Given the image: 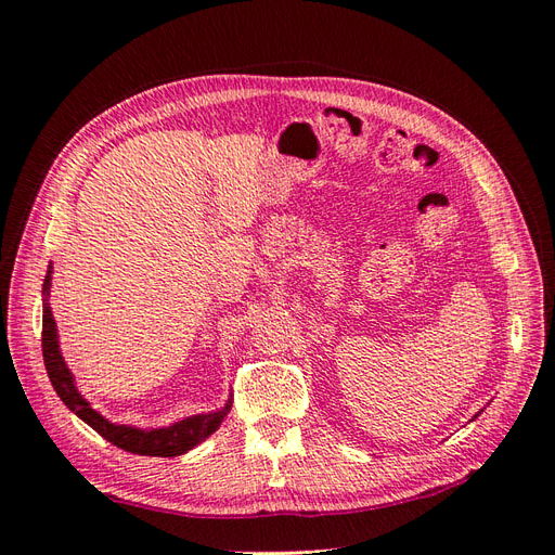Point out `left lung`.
<instances>
[{"mask_svg": "<svg viewBox=\"0 0 555 555\" xmlns=\"http://www.w3.org/2000/svg\"><path fill=\"white\" fill-rule=\"evenodd\" d=\"M477 416H479V412H477V414H475V416H473V418H477Z\"/></svg>", "mask_w": 555, "mask_h": 555, "instance_id": "8db88e82", "label": "left lung"}]
</instances>
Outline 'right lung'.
I'll return each mask as SVG.
<instances>
[{"label":"right lung","mask_w":555,"mask_h":555,"mask_svg":"<svg viewBox=\"0 0 555 555\" xmlns=\"http://www.w3.org/2000/svg\"><path fill=\"white\" fill-rule=\"evenodd\" d=\"M50 287H53V261L48 266V273L43 280V333H41V347H43V363L50 377V384L62 398V402L69 408L78 418H82L92 430L102 435L111 444L120 447L129 453H139V456H157V459H173L182 456L190 449L198 447L204 440L222 426L227 412L231 410V396L224 402V408L212 412H198L182 416L178 422L159 428H141L131 424H115L106 418L102 412L92 408V402L78 391L76 377L72 367L66 365L62 349H60V333L50 308Z\"/></svg>","instance_id":"right-lung-1"}]
</instances>
